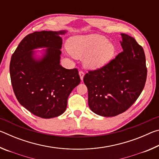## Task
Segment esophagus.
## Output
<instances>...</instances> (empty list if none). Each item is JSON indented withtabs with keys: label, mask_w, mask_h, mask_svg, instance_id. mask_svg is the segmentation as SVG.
Here are the masks:
<instances>
[{
	"label": "esophagus",
	"mask_w": 159,
	"mask_h": 159,
	"mask_svg": "<svg viewBox=\"0 0 159 159\" xmlns=\"http://www.w3.org/2000/svg\"><path fill=\"white\" fill-rule=\"evenodd\" d=\"M79 75H80V79H81V80H83V76H84L85 73H84V72H83V71H79Z\"/></svg>",
	"instance_id": "obj_1"
}]
</instances>
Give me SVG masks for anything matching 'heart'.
I'll return each mask as SVG.
<instances>
[{
  "label": "heart",
  "instance_id": "b5f03b06",
  "mask_svg": "<svg viewBox=\"0 0 159 159\" xmlns=\"http://www.w3.org/2000/svg\"><path fill=\"white\" fill-rule=\"evenodd\" d=\"M69 52L75 57H85V65L98 69L111 61L115 55V46L105 37L93 34L72 37L67 43Z\"/></svg>",
  "mask_w": 159,
  "mask_h": 159
}]
</instances>
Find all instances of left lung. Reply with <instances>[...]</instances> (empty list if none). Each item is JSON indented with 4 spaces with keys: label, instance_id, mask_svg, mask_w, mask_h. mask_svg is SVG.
Listing matches in <instances>:
<instances>
[{
    "label": "left lung",
    "instance_id": "left-lung-1",
    "mask_svg": "<svg viewBox=\"0 0 159 159\" xmlns=\"http://www.w3.org/2000/svg\"><path fill=\"white\" fill-rule=\"evenodd\" d=\"M123 52L101 68L90 70L83 81L90 109L102 116L128 110L143 90L147 69L144 49L133 37L121 34Z\"/></svg>",
    "mask_w": 159,
    "mask_h": 159
}]
</instances>
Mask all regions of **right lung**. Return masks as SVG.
<instances>
[{"instance_id":"right-lung-1","label":"right lung","mask_w":159,"mask_h":159,"mask_svg":"<svg viewBox=\"0 0 159 159\" xmlns=\"http://www.w3.org/2000/svg\"><path fill=\"white\" fill-rule=\"evenodd\" d=\"M66 31H36L28 34L12 54L10 74L15 95L28 111L43 118L57 117L65 111L67 99L80 82L77 69H66L60 62ZM48 47L44 58L36 61L32 49Z\"/></svg>"}]
</instances>
